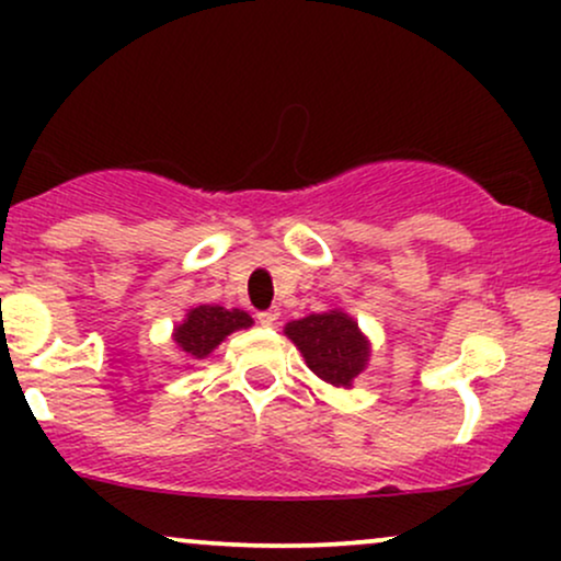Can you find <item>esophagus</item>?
Listing matches in <instances>:
<instances>
[{"mask_svg": "<svg viewBox=\"0 0 561 561\" xmlns=\"http://www.w3.org/2000/svg\"><path fill=\"white\" fill-rule=\"evenodd\" d=\"M255 319H259L261 327H274L276 319H279V308H266V311H259L255 313Z\"/></svg>", "mask_w": 561, "mask_h": 561, "instance_id": "obj_1", "label": "esophagus"}]
</instances>
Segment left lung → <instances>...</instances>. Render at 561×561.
Segmentation results:
<instances>
[{
	"label": "left lung",
	"instance_id": "obj_1",
	"mask_svg": "<svg viewBox=\"0 0 561 561\" xmlns=\"http://www.w3.org/2000/svg\"><path fill=\"white\" fill-rule=\"evenodd\" d=\"M287 337L300 347L302 358L313 375L334 388H347L364 369L369 347L358 332V324L343 311L311 313L285 327Z\"/></svg>",
	"mask_w": 561,
	"mask_h": 561
}]
</instances>
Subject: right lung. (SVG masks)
<instances>
[{"mask_svg":"<svg viewBox=\"0 0 561 561\" xmlns=\"http://www.w3.org/2000/svg\"><path fill=\"white\" fill-rule=\"evenodd\" d=\"M253 324V319L240 308H221V306H197L186 313L184 324L176 327V345L182 347L186 356L205 358L214 347L221 343L227 334L234 330H244Z\"/></svg>","mask_w":561,"mask_h":561,"instance_id":"obj_1","label":"right lung"}]
</instances>
